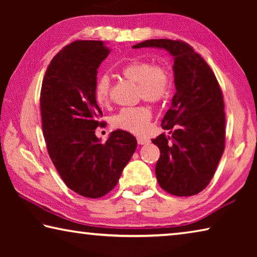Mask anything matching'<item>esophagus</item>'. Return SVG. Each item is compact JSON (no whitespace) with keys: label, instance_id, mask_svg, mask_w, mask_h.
I'll use <instances>...</instances> for the list:
<instances>
[{"label":"esophagus","instance_id":"obj_1","mask_svg":"<svg viewBox=\"0 0 257 257\" xmlns=\"http://www.w3.org/2000/svg\"><path fill=\"white\" fill-rule=\"evenodd\" d=\"M137 143H138L139 145H145V144H149L150 139L146 138V137H138L137 138Z\"/></svg>","mask_w":257,"mask_h":257}]
</instances>
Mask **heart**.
Instances as JSON below:
<instances>
[{
  "label": "heart",
  "mask_w": 257,
  "mask_h": 257,
  "mask_svg": "<svg viewBox=\"0 0 257 257\" xmlns=\"http://www.w3.org/2000/svg\"><path fill=\"white\" fill-rule=\"evenodd\" d=\"M125 79L137 84V96L150 103H159L167 98L171 89L170 72L164 66L152 64L145 61H135L121 69ZM112 82L107 75H102L95 84V98L99 105L110 102ZM151 111L139 105L123 107L111 118V125L115 129L133 134L144 133L151 121Z\"/></svg>",
  "instance_id": "1"
}]
</instances>
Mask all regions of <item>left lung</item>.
I'll list each match as a JSON object with an SVG mask.
<instances>
[{"label": "left lung", "instance_id": "left-lung-1", "mask_svg": "<svg viewBox=\"0 0 257 257\" xmlns=\"http://www.w3.org/2000/svg\"><path fill=\"white\" fill-rule=\"evenodd\" d=\"M164 49L173 56L176 94L165 113L155 173L161 188L176 196H193L210 184L224 151L223 95L206 61L189 44L149 40L133 46Z\"/></svg>", "mask_w": 257, "mask_h": 257}]
</instances>
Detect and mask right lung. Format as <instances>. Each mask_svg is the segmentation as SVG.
<instances>
[{"label":"right lung","mask_w":257,"mask_h":257,"mask_svg":"<svg viewBox=\"0 0 257 257\" xmlns=\"http://www.w3.org/2000/svg\"><path fill=\"white\" fill-rule=\"evenodd\" d=\"M110 50L101 41H76L47 67L41 90L42 127L49 155L69 188L98 198L118 184L137 141L114 130L105 143L95 135L103 115L95 98L97 69Z\"/></svg>","instance_id":"obj_1"}]
</instances>
